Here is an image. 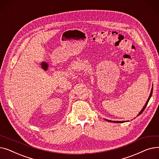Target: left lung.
I'll return each mask as SVG.
<instances>
[{
  "mask_svg": "<svg viewBox=\"0 0 159 159\" xmlns=\"http://www.w3.org/2000/svg\"><path fill=\"white\" fill-rule=\"evenodd\" d=\"M152 93H153V88H152V90H151V93H150V95H149V98H148V101H146V104H145V105L144 106V107H143V109L141 110V111L139 113V114L137 115V116H139L142 113H143V111H144V110H145V108L146 107V106H147V105H148V102H149V99H150V98L152 97ZM104 120H106V121H107V122H114V123H122V122H128V121H115V120H107V119H104Z\"/></svg>",
  "mask_w": 159,
  "mask_h": 159,
  "instance_id": "obj_1",
  "label": "left lung"
}]
</instances>
